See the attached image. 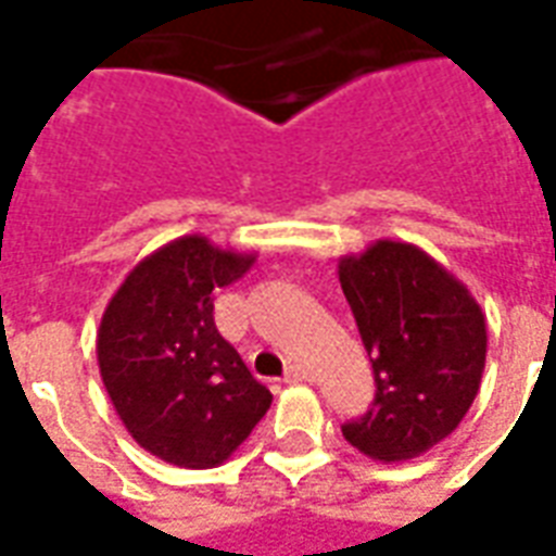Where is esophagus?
Instances as JSON below:
<instances>
[{"mask_svg": "<svg viewBox=\"0 0 556 556\" xmlns=\"http://www.w3.org/2000/svg\"><path fill=\"white\" fill-rule=\"evenodd\" d=\"M309 378H313V375L306 372L303 366H291L282 381H286V384H303V381H309Z\"/></svg>", "mask_w": 556, "mask_h": 556, "instance_id": "esophagus-1", "label": "esophagus"}]
</instances>
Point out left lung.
I'll use <instances>...</instances> for the list:
<instances>
[{"instance_id":"obj_1","label":"left lung","mask_w":556,"mask_h":556,"mask_svg":"<svg viewBox=\"0 0 556 556\" xmlns=\"http://www.w3.org/2000/svg\"><path fill=\"white\" fill-rule=\"evenodd\" d=\"M339 282L375 372V402L342 426L375 462L417 458L473 405L489 330L465 282L414 243L375 241L339 258Z\"/></svg>"}]
</instances>
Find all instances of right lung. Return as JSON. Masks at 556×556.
Segmentation results:
<instances>
[{
  "instance_id": "add662e5",
  "label": "right lung",
  "mask_w": 556,
  "mask_h": 556,
  "mask_svg": "<svg viewBox=\"0 0 556 556\" xmlns=\"http://www.w3.org/2000/svg\"><path fill=\"white\" fill-rule=\"evenodd\" d=\"M253 262L184 235L146 255L103 309V387L130 438L169 465H223L274 402L214 325L217 289Z\"/></svg>"
}]
</instances>
